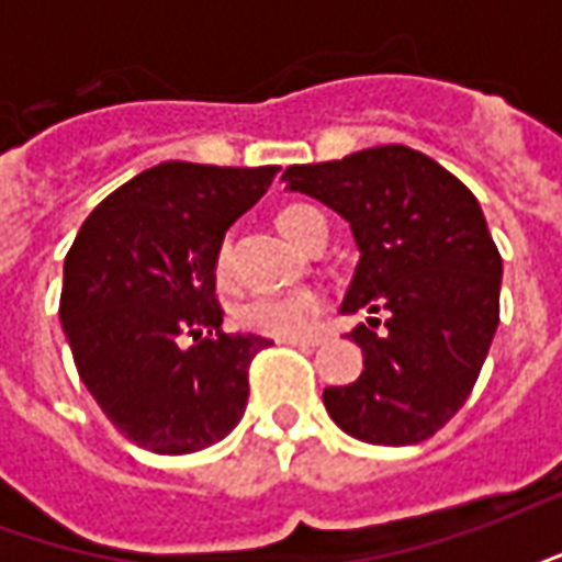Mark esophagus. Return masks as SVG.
<instances>
[{
	"label": "esophagus",
	"mask_w": 562,
	"mask_h": 562,
	"mask_svg": "<svg viewBox=\"0 0 562 562\" xmlns=\"http://www.w3.org/2000/svg\"><path fill=\"white\" fill-rule=\"evenodd\" d=\"M282 342H289V346H301V349H313V346L322 342V337H318V334H310V337H292V340H282Z\"/></svg>",
	"instance_id": "obj_1"
}]
</instances>
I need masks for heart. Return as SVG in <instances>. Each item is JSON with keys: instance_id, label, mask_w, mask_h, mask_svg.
<instances>
[{"instance_id": "b5f03b06", "label": "heart", "mask_w": 562, "mask_h": 562, "mask_svg": "<svg viewBox=\"0 0 562 562\" xmlns=\"http://www.w3.org/2000/svg\"><path fill=\"white\" fill-rule=\"evenodd\" d=\"M318 210L306 207V204H292V207L280 210L277 225L280 232L292 240V244H304L306 228L310 222L316 220ZM216 273L220 280H225L232 273V249L228 244L222 246L220 256H216ZM325 310V301L310 289L301 292H285V294H258L249 297L244 304L237 306V325L252 334H265V337H277V340H292V337H304L316 325L318 313Z\"/></svg>"}]
</instances>
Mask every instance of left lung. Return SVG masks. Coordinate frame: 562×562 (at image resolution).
I'll return each instance as SVG.
<instances>
[{
	"label": "left lung",
	"mask_w": 562,
	"mask_h": 562,
	"mask_svg": "<svg viewBox=\"0 0 562 562\" xmlns=\"http://www.w3.org/2000/svg\"><path fill=\"white\" fill-rule=\"evenodd\" d=\"M282 183L352 228L358 265L340 313L386 318L385 329L372 316L352 328L364 370L325 389L328 415L373 446L434 436L470 397L499 325L503 258L479 201L439 161L403 144L292 165Z\"/></svg>",
	"instance_id": "obj_1"
}]
</instances>
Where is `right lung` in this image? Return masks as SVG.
<instances>
[{
    "label": "right lung",
    "mask_w": 562,
    "mask_h": 562,
    "mask_svg": "<svg viewBox=\"0 0 562 562\" xmlns=\"http://www.w3.org/2000/svg\"><path fill=\"white\" fill-rule=\"evenodd\" d=\"M277 171L161 161L80 225L59 322L83 385L135 446L192 454L244 418L249 361L270 340L222 330L216 256Z\"/></svg>",
    "instance_id": "right-lung-1"
}]
</instances>
